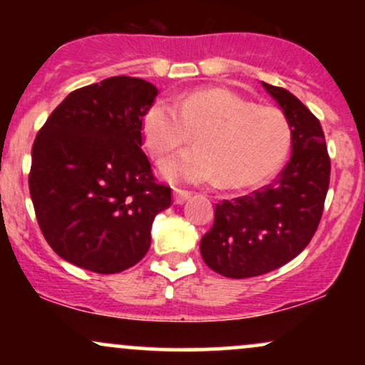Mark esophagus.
<instances>
[{
  "label": "esophagus",
  "mask_w": 365,
  "mask_h": 365,
  "mask_svg": "<svg viewBox=\"0 0 365 365\" xmlns=\"http://www.w3.org/2000/svg\"><path fill=\"white\" fill-rule=\"evenodd\" d=\"M188 197H190V192H188V190H182V188H175V192H173L175 204H183L188 199Z\"/></svg>",
  "instance_id": "esophagus-1"
}]
</instances>
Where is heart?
<instances>
[{"label":"heart","instance_id":"b5f03b06","mask_svg":"<svg viewBox=\"0 0 365 365\" xmlns=\"http://www.w3.org/2000/svg\"><path fill=\"white\" fill-rule=\"evenodd\" d=\"M195 133L197 148L163 165L171 182L221 180L232 188L250 187L271 177L292 148V128L282 111L223 87L197 89L180 101L156 99L145 111L144 137L154 158H166Z\"/></svg>","mask_w":365,"mask_h":365}]
</instances>
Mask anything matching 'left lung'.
<instances>
[{
    "mask_svg": "<svg viewBox=\"0 0 365 365\" xmlns=\"http://www.w3.org/2000/svg\"><path fill=\"white\" fill-rule=\"evenodd\" d=\"M292 128V158L269 185L221 200L200 240L204 262L226 278H252L297 257L319 226L331 161L319 120L283 87L262 82Z\"/></svg>",
    "mask_w": 365,
    "mask_h": 365,
    "instance_id": "8db88e82",
    "label": "left lung"
}]
</instances>
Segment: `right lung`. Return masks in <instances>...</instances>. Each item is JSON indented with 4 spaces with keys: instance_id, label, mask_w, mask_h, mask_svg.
I'll list each match as a JSON object with an SVG mask.
<instances>
[{
    "instance_id": "1",
    "label": "right lung",
    "mask_w": 365,
    "mask_h": 365,
    "mask_svg": "<svg viewBox=\"0 0 365 365\" xmlns=\"http://www.w3.org/2000/svg\"><path fill=\"white\" fill-rule=\"evenodd\" d=\"M158 96L137 77L70 92L37 132L29 190L49 247L65 261L115 274L150 247V226L171 206L142 153L144 115Z\"/></svg>"
}]
</instances>
